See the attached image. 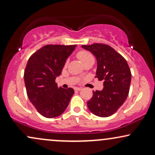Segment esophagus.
Masks as SVG:
<instances>
[{
    "label": "esophagus",
    "mask_w": 155,
    "mask_h": 155,
    "mask_svg": "<svg viewBox=\"0 0 155 155\" xmlns=\"http://www.w3.org/2000/svg\"><path fill=\"white\" fill-rule=\"evenodd\" d=\"M82 89H81V87H76L75 88V90L76 91H80V90H81Z\"/></svg>",
    "instance_id": "esophagus-1"
}]
</instances>
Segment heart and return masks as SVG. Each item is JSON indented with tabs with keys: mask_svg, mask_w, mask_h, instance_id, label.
Here are the masks:
<instances>
[{
	"mask_svg": "<svg viewBox=\"0 0 155 155\" xmlns=\"http://www.w3.org/2000/svg\"><path fill=\"white\" fill-rule=\"evenodd\" d=\"M76 56H77V58H79L80 61H81L84 65L89 63V62L95 61V58H94L93 55L87 51H80L77 53Z\"/></svg>",
	"mask_w": 155,
	"mask_h": 155,
	"instance_id": "1",
	"label": "heart"
}]
</instances>
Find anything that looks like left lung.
Here are the masks:
<instances>
[{"label":"left lung","mask_w":155,"mask_h":155,"mask_svg":"<svg viewBox=\"0 0 155 155\" xmlns=\"http://www.w3.org/2000/svg\"><path fill=\"white\" fill-rule=\"evenodd\" d=\"M92 53L97 60L96 76L104 80V89L92 92L87 101L89 110L101 117L111 116L127 99L131 82V72L126 60L106 44L81 46Z\"/></svg>","instance_id":"1"}]
</instances>
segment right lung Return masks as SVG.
<instances>
[{
    "label": "right lung",
    "mask_w": 155,
    "mask_h": 155,
    "mask_svg": "<svg viewBox=\"0 0 155 155\" xmlns=\"http://www.w3.org/2000/svg\"><path fill=\"white\" fill-rule=\"evenodd\" d=\"M76 45H47L28 60L24 73L28 97L42 116H60L74 95L73 88L58 87L55 79L62 73L66 60Z\"/></svg>",
    "instance_id": "obj_1"
}]
</instances>
